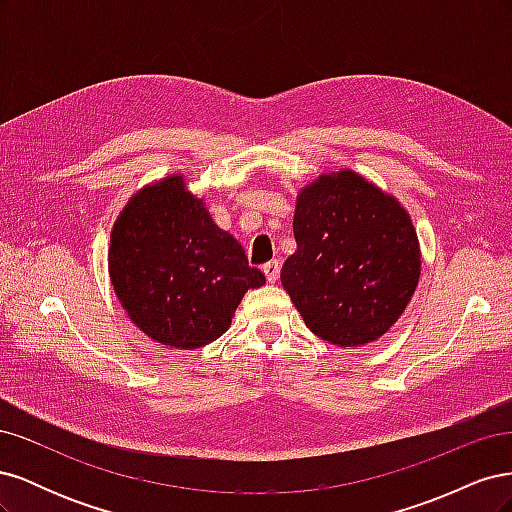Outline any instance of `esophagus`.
Masks as SVG:
<instances>
[{
  "label": "esophagus",
  "instance_id": "34e87169",
  "mask_svg": "<svg viewBox=\"0 0 512 512\" xmlns=\"http://www.w3.org/2000/svg\"><path fill=\"white\" fill-rule=\"evenodd\" d=\"M280 269H282V265H280V262H277V260H271V262H267L265 267H262V271H265L267 280H269L271 284L277 282V277H280Z\"/></svg>",
  "mask_w": 512,
  "mask_h": 512
}]
</instances>
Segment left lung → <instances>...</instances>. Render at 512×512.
<instances>
[{
	"mask_svg": "<svg viewBox=\"0 0 512 512\" xmlns=\"http://www.w3.org/2000/svg\"><path fill=\"white\" fill-rule=\"evenodd\" d=\"M292 230L297 252L280 277L307 329L339 348L389 331L421 275V247L399 200L344 168L297 194Z\"/></svg>",
	"mask_w": 512,
	"mask_h": 512,
	"instance_id": "left-lung-1",
	"label": "left lung"
}]
</instances>
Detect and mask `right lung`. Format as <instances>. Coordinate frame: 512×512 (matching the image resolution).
Wrapping results in <instances>:
<instances>
[{
    "label": "right lung",
    "instance_id": "add662e5",
    "mask_svg": "<svg viewBox=\"0 0 512 512\" xmlns=\"http://www.w3.org/2000/svg\"><path fill=\"white\" fill-rule=\"evenodd\" d=\"M108 275L136 327L177 350L215 342L243 294L265 284L241 243L211 220L181 175L145 185L121 209Z\"/></svg>",
    "mask_w": 512,
    "mask_h": 512
}]
</instances>
